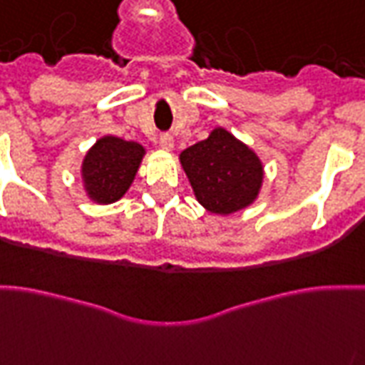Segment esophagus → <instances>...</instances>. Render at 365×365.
I'll return each instance as SVG.
<instances>
[{
	"instance_id": "1",
	"label": "esophagus",
	"mask_w": 365,
	"mask_h": 365,
	"mask_svg": "<svg viewBox=\"0 0 365 365\" xmlns=\"http://www.w3.org/2000/svg\"><path fill=\"white\" fill-rule=\"evenodd\" d=\"M158 145H160V148H164V150H172V148H174V137H172V135H160Z\"/></svg>"
}]
</instances>
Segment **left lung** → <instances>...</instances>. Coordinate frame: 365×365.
<instances>
[{"label": "left lung", "mask_w": 365, "mask_h": 365, "mask_svg": "<svg viewBox=\"0 0 365 365\" xmlns=\"http://www.w3.org/2000/svg\"><path fill=\"white\" fill-rule=\"evenodd\" d=\"M193 195L212 215L228 217L257 201L265 166L259 155L224 128L180 153Z\"/></svg>", "instance_id": "1"}]
</instances>
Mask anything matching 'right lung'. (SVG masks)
<instances>
[{
  "label": "right lung",
  "instance_id": "add662e5",
  "mask_svg": "<svg viewBox=\"0 0 365 365\" xmlns=\"http://www.w3.org/2000/svg\"><path fill=\"white\" fill-rule=\"evenodd\" d=\"M147 148L137 141L104 135L86 150L81 162V182L85 195L98 205L120 201L139 172Z\"/></svg>",
  "mask_w": 365,
  "mask_h": 365
}]
</instances>
